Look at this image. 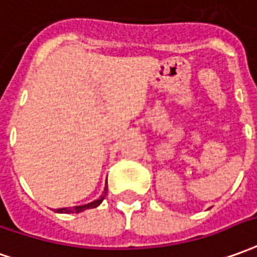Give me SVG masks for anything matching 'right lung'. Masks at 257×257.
Returning a JSON list of instances; mask_svg holds the SVG:
<instances>
[{
	"mask_svg": "<svg viewBox=\"0 0 257 257\" xmlns=\"http://www.w3.org/2000/svg\"><path fill=\"white\" fill-rule=\"evenodd\" d=\"M105 193H107V188L104 189V195L100 199L97 200H94V202H91V203H87V204H83V206H75V207H62V209H58L57 210V213H79V211H83V210H87V209H94V207H97L98 204L103 202L104 196H105Z\"/></svg>",
	"mask_w": 257,
	"mask_h": 257,
	"instance_id": "1",
	"label": "right lung"
}]
</instances>
